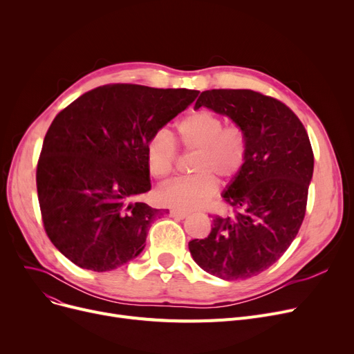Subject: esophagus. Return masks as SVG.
<instances>
[{"label":"esophagus","mask_w":354,"mask_h":354,"mask_svg":"<svg viewBox=\"0 0 354 354\" xmlns=\"http://www.w3.org/2000/svg\"><path fill=\"white\" fill-rule=\"evenodd\" d=\"M169 215H171L172 218H175V219H183V218H187L189 214H188V212L178 211V209H171V211H169Z\"/></svg>","instance_id":"esophagus-1"}]
</instances>
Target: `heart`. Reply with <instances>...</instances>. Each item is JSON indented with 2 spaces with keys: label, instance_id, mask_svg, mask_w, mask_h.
Wrapping results in <instances>:
<instances>
[{
  "label": "heart",
  "instance_id": "heart-1",
  "mask_svg": "<svg viewBox=\"0 0 354 354\" xmlns=\"http://www.w3.org/2000/svg\"><path fill=\"white\" fill-rule=\"evenodd\" d=\"M179 145L196 151L191 171L194 175L176 178L163 185L156 196L163 205L191 212L205 207L216 192V180L234 179L245 165L247 140L238 124L209 110H198L176 124ZM178 151L172 136L160 130L146 146L147 171L155 179H165L174 171Z\"/></svg>",
  "mask_w": 354,
  "mask_h": 354
}]
</instances>
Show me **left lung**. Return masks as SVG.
I'll use <instances>...</instances> for the list:
<instances>
[{"mask_svg":"<svg viewBox=\"0 0 354 354\" xmlns=\"http://www.w3.org/2000/svg\"><path fill=\"white\" fill-rule=\"evenodd\" d=\"M205 106L238 124L245 165L224 192L232 209L214 215L208 238L192 239L194 261L222 280H245L270 268L299 234L314 155L306 127L283 102L248 88L202 91Z\"/></svg>","mask_w":354,"mask_h":354,"instance_id":"8db88e82","label":"left lung"}]
</instances>
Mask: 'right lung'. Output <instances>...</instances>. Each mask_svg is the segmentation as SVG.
<instances>
[{
    "mask_svg": "<svg viewBox=\"0 0 354 354\" xmlns=\"http://www.w3.org/2000/svg\"><path fill=\"white\" fill-rule=\"evenodd\" d=\"M198 95L106 84L54 118L37 163V194L47 236L71 263L102 272L143 251L162 215L136 199L151 189L146 146Z\"/></svg>",
    "mask_w": 354,
    "mask_h": 354,
    "instance_id": "right-lung-1",
    "label": "right lung"
}]
</instances>
